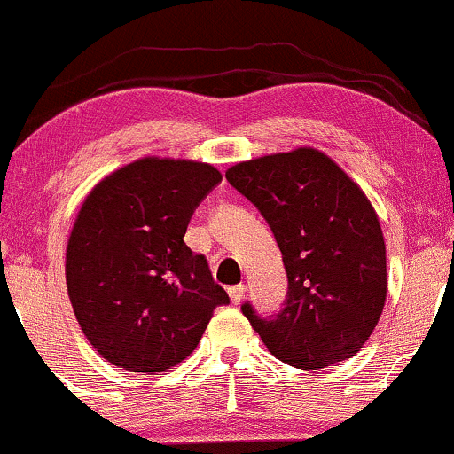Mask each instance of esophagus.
<instances>
[{
  "instance_id": "obj_1",
  "label": "esophagus",
  "mask_w": 454,
  "mask_h": 454,
  "mask_svg": "<svg viewBox=\"0 0 454 454\" xmlns=\"http://www.w3.org/2000/svg\"><path fill=\"white\" fill-rule=\"evenodd\" d=\"M245 289H247L245 285H234V286H231V289H228V295H231L232 303H240V301H243Z\"/></svg>"
}]
</instances>
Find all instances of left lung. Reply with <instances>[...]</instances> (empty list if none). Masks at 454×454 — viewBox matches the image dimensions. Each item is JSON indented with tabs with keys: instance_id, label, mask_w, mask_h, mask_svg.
Returning a JSON list of instances; mask_svg holds the SVG:
<instances>
[{
	"instance_id": "left-lung-1",
	"label": "left lung",
	"mask_w": 454,
	"mask_h": 454,
	"mask_svg": "<svg viewBox=\"0 0 454 454\" xmlns=\"http://www.w3.org/2000/svg\"><path fill=\"white\" fill-rule=\"evenodd\" d=\"M226 180L255 205L283 254V309L243 314L283 363L325 369L352 356L380 323L386 243L375 209L340 165L314 148L237 163Z\"/></svg>"
}]
</instances>
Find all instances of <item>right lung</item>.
I'll list each match as a JSON object with an SVG mask.
<instances>
[{
	"label": "right lung",
	"instance_id": "1",
	"mask_svg": "<svg viewBox=\"0 0 454 454\" xmlns=\"http://www.w3.org/2000/svg\"><path fill=\"white\" fill-rule=\"evenodd\" d=\"M222 182L207 163L145 157L83 200L67 245V289L83 335L125 371L186 358L228 294L184 243L199 203Z\"/></svg>",
	"mask_w": 454,
	"mask_h": 454
}]
</instances>
